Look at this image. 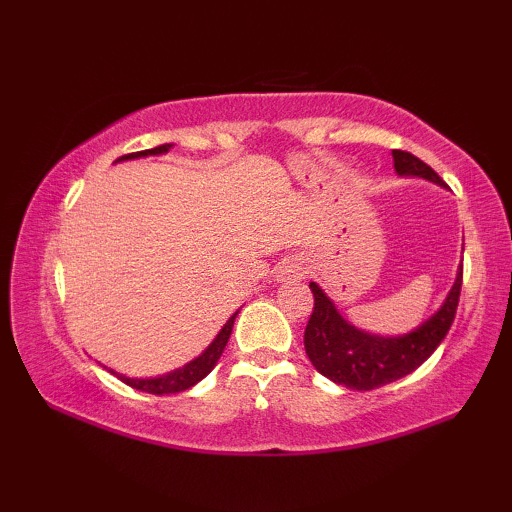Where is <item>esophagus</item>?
I'll return each mask as SVG.
<instances>
[{"label":"esophagus","instance_id":"1","mask_svg":"<svg viewBox=\"0 0 512 512\" xmlns=\"http://www.w3.org/2000/svg\"><path fill=\"white\" fill-rule=\"evenodd\" d=\"M307 262L302 257H291V259H284V262L277 266L275 277L280 282H298L302 277L307 275Z\"/></svg>","mask_w":512,"mask_h":512}]
</instances>
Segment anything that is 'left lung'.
Wrapping results in <instances>:
<instances>
[{"mask_svg": "<svg viewBox=\"0 0 512 512\" xmlns=\"http://www.w3.org/2000/svg\"><path fill=\"white\" fill-rule=\"evenodd\" d=\"M393 164L397 176L424 178L445 187L438 173L413 153L393 151ZM461 284L463 264H458L456 280L436 314H431L411 332L381 336L352 325L336 309L334 300L316 282H309V289L314 293V311L305 329V350L311 366L334 384L354 391H372L411 375L431 357L452 327Z\"/></svg>", "mask_w": 512, "mask_h": 512, "instance_id": "obj_1", "label": "left lung"}]
</instances>
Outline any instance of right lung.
I'll return each instance as SVG.
<instances>
[{
	"label": "right lung",
	"instance_id": "obj_1",
	"mask_svg": "<svg viewBox=\"0 0 512 512\" xmlns=\"http://www.w3.org/2000/svg\"><path fill=\"white\" fill-rule=\"evenodd\" d=\"M171 146L173 144H160V146H155V149H149V151L121 155V158H117V162L140 160V158H149V155H164V153L171 151ZM237 314H239V311H235V314L225 320V325L221 327V332L216 334V339L210 345H207V348L201 354H198L196 359L185 363L183 368L164 372V375H158V377H126V375H119L117 370H110V372L124 381V384H128L131 388H137V391H142V393H153V395L183 393V391H187V388H192L194 384H198V381L210 375L212 368L216 366V363H219L221 354L225 350V343H228L230 334H232V325H235Z\"/></svg>",
	"mask_w": 512,
	"mask_h": 512
}]
</instances>
